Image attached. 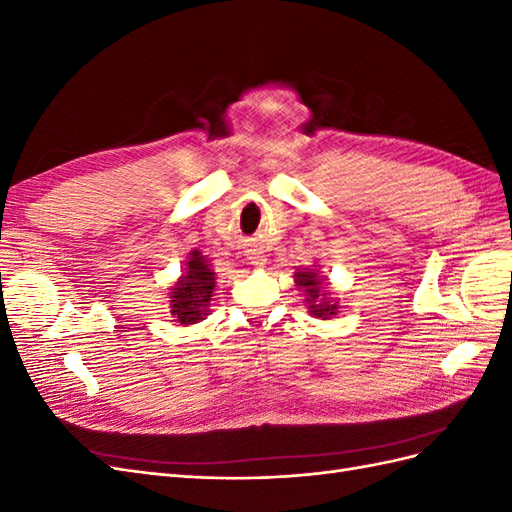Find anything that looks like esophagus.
I'll return each mask as SVG.
<instances>
[{
  "instance_id": "obj_1",
  "label": "esophagus",
  "mask_w": 512,
  "mask_h": 512,
  "mask_svg": "<svg viewBox=\"0 0 512 512\" xmlns=\"http://www.w3.org/2000/svg\"><path fill=\"white\" fill-rule=\"evenodd\" d=\"M252 258V262H254V265L256 267H262V265H265V256H260V254H254V256H250Z\"/></svg>"
}]
</instances>
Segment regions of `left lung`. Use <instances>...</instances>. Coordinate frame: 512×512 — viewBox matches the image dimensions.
Listing matches in <instances>:
<instances>
[{
  "label": "left lung",
  "mask_w": 512,
  "mask_h": 512,
  "mask_svg": "<svg viewBox=\"0 0 512 512\" xmlns=\"http://www.w3.org/2000/svg\"><path fill=\"white\" fill-rule=\"evenodd\" d=\"M294 284L303 292L309 316L322 320H331V316H337L339 301L333 297L329 280L318 269H297L294 271Z\"/></svg>",
  "instance_id": "1"
}]
</instances>
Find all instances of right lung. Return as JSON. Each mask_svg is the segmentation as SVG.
Instances as JSON below:
<instances>
[{"instance_id":"add662e5","label":"right lung","mask_w":512,"mask_h":512,"mask_svg":"<svg viewBox=\"0 0 512 512\" xmlns=\"http://www.w3.org/2000/svg\"><path fill=\"white\" fill-rule=\"evenodd\" d=\"M215 269L200 250H192L185 260L179 280L170 286L168 309L175 322L190 327L209 316V305L215 292Z\"/></svg>"}]
</instances>
